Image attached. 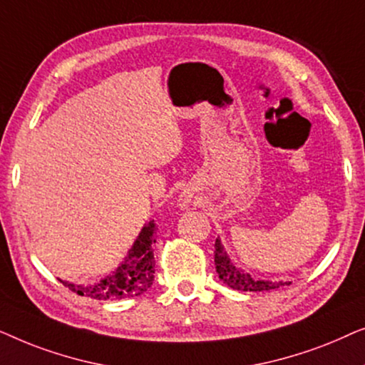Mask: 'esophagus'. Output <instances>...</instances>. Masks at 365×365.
I'll list each match as a JSON object with an SVG mask.
<instances>
[{"label": "esophagus", "instance_id": "34e87169", "mask_svg": "<svg viewBox=\"0 0 365 365\" xmlns=\"http://www.w3.org/2000/svg\"><path fill=\"white\" fill-rule=\"evenodd\" d=\"M189 201H191L189 196H186V194H181V206H187Z\"/></svg>", "mask_w": 365, "mask_h": 365}]
</instances>
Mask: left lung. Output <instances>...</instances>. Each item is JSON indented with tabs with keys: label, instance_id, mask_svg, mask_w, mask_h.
<instances>
[{
	"label": "left lung",
	"instance_id": "8db88e82",
	"mask_svg": "<svg viewBox=\"0 0 365 365\" xmlns=\"http://www.w3.org/2000/svg\"><path fill=\"white\" fill-rule=\"evenodd\" d=\"M216 251H214V264H216V271L219 274V279L229 287L236 289V291H246V292H262V291H272V289H279L282 286H289L291 282H274V281H261V279L252 277L251 274L241 271L232 264L229 259L227 252L224 251V246L221 244V239H216L214 244Z\"/></svg>",
	"mask_w": 365,
	"mask_h": 365
}]
</instances>
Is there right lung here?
Returning a JSON list of instances; mask_svg holds the SVG:
<instances>
[{
  "mask_svg": "<svg viewBox=\"0 0 365 365\" xmlns=\"http://www.w3.org/2000/svg\"><path fill=\"white\" fill-rule=\"evenodd\" d=\"M156 224L149 221L139 232L128 257L121 266L109 276L91 284L63 282L69 291L79 296L108 301V299H124L141 296L146 292L154 281V244H156Z\"/></svg>",
  "mask_w": 365,
  "mask_h": 365,
  "instance_id": "add662e5",
  "label": "right lung"
}]
</instances>
